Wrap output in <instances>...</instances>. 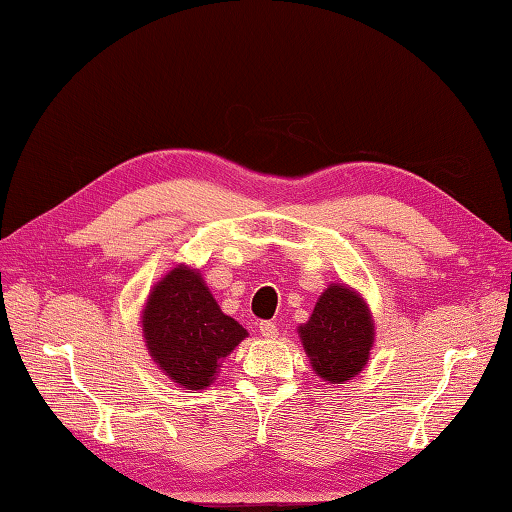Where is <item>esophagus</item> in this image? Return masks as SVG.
Wrapping results in <instances>:
<instances>
[{
	"instance_id": "34e87169",
	"label": "esophagus",
	"mask_w": 512,
	"mask_h": 512,
	"mask_svg": "<svg viewBox=\"0 0 512 512\" xmlns=\"http://www.w3.org/2000/svg\"><path fill=\"white\" fill-rule=\"evenodd\" d=\"M259 332H262V336H266V339H275L279 334V328L275 321H262L259 323Z\"/></svg>"
}]
</instances>
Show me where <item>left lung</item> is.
I'll list each match as a JSON object with an SVG mask.
<instances>
[{"label": "left lung", "mask_w": 512, "mask_h": 512, "mask_svg": "<svg viewBox=\"0 0 512 512\" xmlns=\"http://www.w3.org/2000/svg\"><path fill=\"white\" fill-rule=\"evenodd\" d=\"M299 334L314 372L330 383H345L361 374L367 363L374 343V323L356 292L330 286Z\"/></svg>", "instance_id": "8db88e82"}]
</instances>
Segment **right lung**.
Masks as SVG:
<instances>
[{
	"label": "right lung",
	"mask_w": 512,
	"mask_h": 512,
	"mask_svg": "<svg viewBox=\"0 0 512 512\" xmlns=\"http://www.w3.org/2000/svg\"><path fill=\"white\" fill-rule=\"evenodd\" d=\"M143 332L162 372L187 389H204L246 330L217 306L200 273L173 268L149 295Z\"/></svg>",
	"instance_id": "add662e5"
}]
</instances>
